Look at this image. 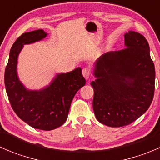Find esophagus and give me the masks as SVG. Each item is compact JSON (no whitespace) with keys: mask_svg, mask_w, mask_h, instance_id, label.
<instances>
[{"mask_svg":"<svg viewBox=\"0 0 160 160\" xmlns=\"http://www.w3.org/2000/svg\"><path fill=\"white\" fill-rule=\"evenodd\" d=\"M83 76L86 80H88L90 77V70L88 67L83 69Z\"/></svg>","mask_w":160,"mask_h":160,"instance_id":"1","label":"esophagus"}]
</instances>
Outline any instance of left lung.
Returning a JSON list of instances; mask_svg holds the SVG:
<instances>
[{"mask_svg": "<svg viewBox=\"0 0 160 160\" xmlns=\"http://www.w3.org/2000/svg\"><path fill=\"white\" fill-rule=\"evenodd\" d=\"M125 49L108 52L95 62L93 108L96 118L109 127L133 122L149 108L155 90V67L147 40L125 34Z\"/></svg>", "mask_w": 160, "mask_h": 160, "instance_id": "1", "label": "left lung"}]
</instances>
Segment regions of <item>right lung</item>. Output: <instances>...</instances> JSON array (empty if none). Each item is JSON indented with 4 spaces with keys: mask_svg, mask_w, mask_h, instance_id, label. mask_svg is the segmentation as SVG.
Returning a JSON list of instances; mask_svg holds the SVG:
<instances>
[{
    "mask_svg": "<svg viewBox=\"0 0 160 160\" xmlns=\"http://www.w3.org/2000/svg\"><path fill=\"white\" fill-rule=\"evenodd\" d=\"M38 29L22 34L10 50L4 72V84L13 110L30 126L53 130L65 123L72 100L86 83L82 70L77 67L68 72L56 73L49 85L40 90H29L20 81L17 72L18 58L25 45L41 41L47 36Z\"/></svg>",
    "mask_w": 160,
    "mask_h": 160,
    "instance_id": "right-lung-1",
    "label": "right lung"
}]
</instances>
